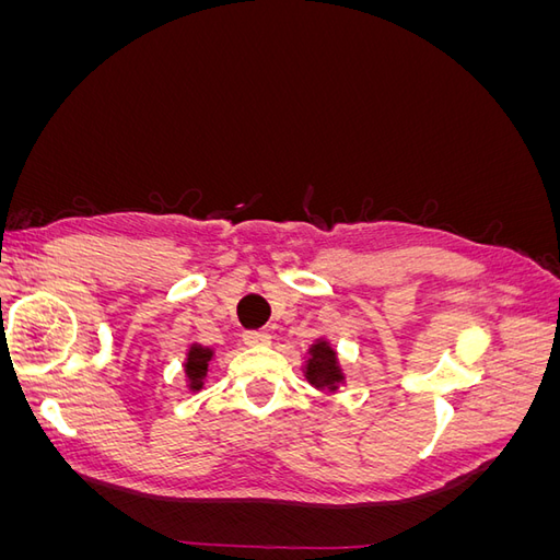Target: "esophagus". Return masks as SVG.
<instances>
[{
    "label": "esophagus",
    "instance_id": "obj_1",
    "mask_svg": "<svg viewBox=\"0 0 560 560\" xmlns=\"http://www.w3.org/2000/svg\"><path fill=\"white\" fill-rule=\"evenodd\" d=\"M243 338H245L247 346H268L270 343L268 329H247L243 334Z\"/></svg>",
    "mask_w": 560,
    "mask_h": 560
}]
</instances>
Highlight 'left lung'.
I'll list each match as a JSON object with an SVG mask.
<instances>
[{"label": "left lung", "mask_w": 560, "mask_h": 560, "mask_svg": "<svg viewBox=\"0 0 560 560\" xmlns=\"http://www.w3.org/2000/svg\"><path fill=\"white\" fill-rule=\"evenodd\" d=\"M313 360L308 364V381L315 387H331L341 381V374H338V366H336V352L322 341L317 346H313Z\"/></svg>", "instance_id": "obj_1"}]
</instances>
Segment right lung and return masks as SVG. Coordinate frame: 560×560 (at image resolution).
Listing matches in <instances>:
<instances>
[{
	"label": "right lung",
	"mask_w": 560,
	"mask_h": 560,
	"mask_svg": "<svg viewBox=\"0 0 560 560\" xmlns=\"http://www.w3.org/2000/svg\"><path fill=\"white\" fill-rule=\"evenodd\" d=\"M212 358V350L194 346L189 350V362H186V374H189L191 387L200 389L202 387V376L208 374V362Z\"/></svg>",
	"instance_id": "add662e5"
}]
</instances>
